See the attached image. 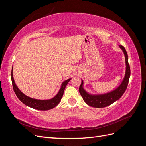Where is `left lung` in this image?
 Listing matches in <instances>:
<instances>
[{"mask_svg":"<svg viewBox=\"0 0 146 146\" xmlns=\"http://www.w3.org/2000/svg\"><path fill=\"white\" fill-rule=\"evenodd\" d=\"M119 47L123 51L125 55L126 70L124 78H123L121 85L115 90L105 94H92L87 92L83 88V81L82 80V83L79 87V92L83 98V100L88 105L95 108H103L112 104L114 102L121 98V96L124 93L130 76V69L129 64V58H128L127 53L125 48L122 46L119 45Z\"/></svg>","mask_w":146,"mask_h":146,"instance_id":"left-lung-1","label":"left lung"}]
</instances>
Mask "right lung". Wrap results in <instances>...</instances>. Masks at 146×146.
Here are the masks:
<instances>
[{"instance_id":"right-lung-1","label":"right lung","mask_w":146,"mask_h":146,"mask_svg":"<svg viewBox=\"0 0 146 146\" xmlns=\"http://www.w3.org/2000/svg\"><path fill=\"white\" fill-rule=\"evenodd\" d=\"M11 77L13 90H14L15 94L17 98H18V99L22 102L25 105L28 106V107L35 110H41V111H46V110H51L55 107L60 103V102L61 101V99L63 97L65 88L68 82L70 80V79H71V78H69L61 83V88L59 91L54 98L47 100H40L30 98V97L24 94L23 92H21V91L17 86L15 82L14 78H13V68L11 73Z\"/></svg>"}]
</instances>
